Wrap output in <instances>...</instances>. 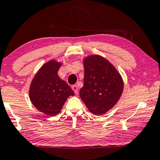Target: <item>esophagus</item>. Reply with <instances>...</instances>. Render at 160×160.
Returning a JSON list of instances; mask_svg holds the SVG:
<instances>
[{"instance_id":"esophagus-1","label":"esophagus","mask_w":160,"mask_h":160,"mask_svg":"<svg viewBox=\"0 0 160 160\" xmlns=\"http://www.w3.org/2000/svg\"><path fill=\"white\" fill-rule=\"evenodd\" d=\"M72 89L74 90L75 93H76V95H78V87H77L76 85H72Z\"/></svg>"}]
</instances>
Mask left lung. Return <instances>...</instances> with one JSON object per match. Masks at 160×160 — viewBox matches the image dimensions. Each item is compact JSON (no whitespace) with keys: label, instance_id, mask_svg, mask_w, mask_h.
<instances>
[{"label":"left lung","instance_id":"left-lung-1","mask_svg":"<svg viewBox=\"0 0 160 160\" xmlns=\"http://www.w3.org/2000/svg\"><path fill=\"white\" fill-rule=\"evenodd\" d=\"M84 68L80 97L92 113H105L121 97L124 86L122 76L107 59L100 56L85 58Z\"/></svg>","mask_w":160,"mask_h":160}]
</instances>
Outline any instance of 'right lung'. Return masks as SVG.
I'll return each mask as SVG.
<instances>
[{"mask_svg": "<svg viewBox=\"0 0 160 160\" xmlns=\"http://www.w3.org/2000/svg\"><path fill=\"white\" fill-rule=\"evenodd\" d=\"M61 63L52 60L44 64L32 79L29 88V98L33 105L48 116H56L62 109L73 90L59 78Z\"/></svg>", "mask_w": 160, "mask_h": 160, "instance_id": "obj_1", "label": "right lung"}]
</instances>
